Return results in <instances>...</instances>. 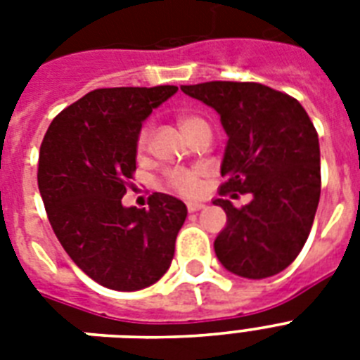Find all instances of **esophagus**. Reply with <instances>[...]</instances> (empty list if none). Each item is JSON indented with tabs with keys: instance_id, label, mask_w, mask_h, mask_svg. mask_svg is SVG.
Returning <instances> with one entry per match:
<instances>
[{
	"instance_id": "1",
	"label": "esophagus",
	"mask_w": 360,
	"mask_h": 360,
	"mask_svg": "<svg viewBox=\"0 0 360 360\" xmlns=\"http://www.w3.org/2000/svg\"><path fill=\"white\" fill-rule=\"evenodd\" d=\"M186 209H188V213H196V211L203 209V203H200V202H188V203H186Z\"/></svg>"
}]
</instances>
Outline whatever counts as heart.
<instances>
[{"label": "heart", "mask_w": 360, "mask_h": 360, "mask_svg": "<svg viewBox=\"0 0 360 360\" xmlns=\"http://www.w3.org/2000/svg\"><path fill=\"white\" fill-rule=\"evenodd\" d=\"M177 123H179L181 130H183L191 140L200 132V130L207 129L209 127L202 117H198V115L192 114H181L179 117H177ZM149 141H151V127L146 124V127H141L140 132H138V141H136L138 151H146L147 146H149ZM166 186L172 188V191L179 192L183 196H194V194H198V192L202 191V181H200V174L194 172V169H172V172L166 174Z\"/></svg>", "instance_id": "heart-1"}]
</instances>
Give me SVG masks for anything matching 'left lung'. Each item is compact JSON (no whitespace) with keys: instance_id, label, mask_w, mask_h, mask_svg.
I'll use <instances>...</instances> for the list:
<instances>
[{"instance_id":"8db88e82","label":"left lung","mask_w":360,"mask_h":360,"mask_svg":"<svg viewBox=\"0 0 360 360\" xmlns=\"http://www.w3.org/2000/svg\"><path fill=\"white\" fill-rule=\"evenodd\" d=\"M220 114L228 134L214 205L226 228L214 252L230 273L267 278L290 265L312 230L321 192L319 140L299 101L256 82H205L181 86ZM252 193L233 208L224 195Z\"/></svg>"}]
</instances>
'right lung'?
Segmentation results:
<instances>
[{
    "instance_id": "right-lung-1",
    "label": "right lung",
    "mask_w": 360,
    "mask_h": 360,
    "mask_svg": "<svg viewBox=\"0 0 360 360\" xmlns=\"http://www.w3.org/2000/svg\"><path fill=\"white\" fill-rule=\"evenodd\" d=\"M175 86L103 87L59 112L39 155V191L52 230L70 259L104 288L155 284L174 259L186 205L162 192L149 209L123 207L136 172L141 121Z\"/></svg>"
}]
</instances>
